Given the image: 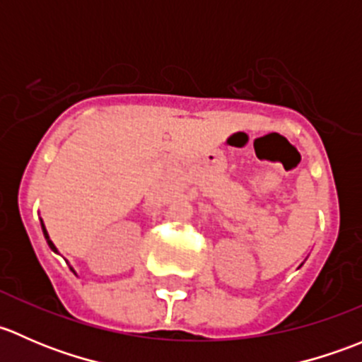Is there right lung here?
<instances>
[{"label": "right lung", "mask_w": 362, "mask_h": 362, "mask_svg": "<svg viewBox=\"0 0 362 362\" xmlns=\"http://www.w3.org/2000/svg\"><path fill=\"white\" fill-rule=\"evenodd\" d=\"M42 231H43V236H45L47 243H49L50 250H54V252H56V254H57V249H56V245H54V243H52V240H50V236H49V233H47V229H45V224H43V221H42ZM69 269H71V272L75 273V269H73L71 266H69Z\"/></svg>", "instance_id": "right-lung-1"}]
</instances>
